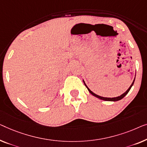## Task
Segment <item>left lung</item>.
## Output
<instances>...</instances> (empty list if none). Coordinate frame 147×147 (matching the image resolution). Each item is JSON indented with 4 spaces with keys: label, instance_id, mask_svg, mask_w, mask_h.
I'll list each match as a JSON object with an SVG mask.
<instances>
[{
    "label": "left lung",
    "instance_id": "1",
    "mask_svg": "<svg viewBox=\"0 0 147 147\" xmlns=\"http://www.w3.org/2000/svg\"><path fill=\"white\" fill-rule=\"evenodd\" d=\"M135 79H134V80H133V83H132V84L131 85V86L129 87V88L127 89V90L125 91V92L124 93H123L122 95H121L120 96H118V97H111H111H101V96H99V95H97V94H95V93H94L93 92H92V91H91L90 89H89V88H88V87L87 86V85L86 84V83H85V82L84 80V84H85V86H86V87L87 88H88V91H89V93H91V95H93V96H95V97H97V98H99V99H101V100H104V101H119V100H121V99H122L123 97H124L125 95H126L127 93H129V91H130V89H131V88H132V86H133V84H134V82H135Z\"/></svg>",
    "mask_w": 147,
    "mask_h": 147
}]
</instances>
